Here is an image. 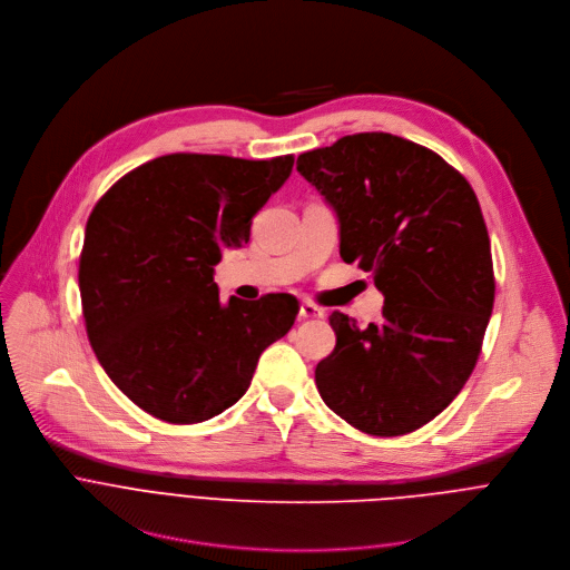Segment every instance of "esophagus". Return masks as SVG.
Masks as SVG:
<instances>
[{
    "label": "esophagus",
    "mask_w": 570,
    "mask_h": 570,
    "mask_svg": "<svg viewBox=\"0 0 570 570\" xmlns=\"http://www.w3.org/2000/svg\"><path fill=\"white\" fill-rule=\"evenodd\" d=\"M297 315H299V320H311V317H322V315H324V311H322L320 306L311 304V302H302V304H299Z\"/></svg>",
    "instance_id": "1"
}]
</instances>
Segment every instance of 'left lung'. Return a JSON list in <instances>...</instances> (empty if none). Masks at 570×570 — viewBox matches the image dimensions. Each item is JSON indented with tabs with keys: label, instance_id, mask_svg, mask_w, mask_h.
I'll return each mask as SVG.
<instances>
[{
	"label": "left lung",
	"instance_id": "left-lung-1",
	"mask_svg": "<svg viewBox=\"0 0 570 570\" xmlns=\"http://www.w3.org/2000/svg\"><path fill=\"white\" fill-rule=\"evenodd\" d=\"M338 220L341 257L383 293L361 330L334 311V352L317 363L322 401L363 433L394 438L438 417L471 376L494 308L492 246L471 185L390 132H358L297 157Z\"/></svg>",
	"mask_w": 570,
	"mask_h": 570
}]
</instances>
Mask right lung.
I'll return each mask as SVG.
<instances>
[{"label":"right lung","instance_id":"1","mask_svg":"<svg viewBox=\"0 0 570 570\" xmlns=\"http://www.w3.org/2000/svg\"><path fill=\"white\" fill-rule=\"evenodd\" d=\"M293 161L174 153L124 176L92 209L78 268L88 338L148 415L169 424L220 415L293 327V295L220 302L214 282L223 250L250 240Z\"/></svg>","mask_w":570,"mask_h":570}]
</instances>
